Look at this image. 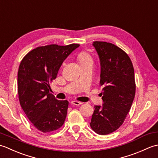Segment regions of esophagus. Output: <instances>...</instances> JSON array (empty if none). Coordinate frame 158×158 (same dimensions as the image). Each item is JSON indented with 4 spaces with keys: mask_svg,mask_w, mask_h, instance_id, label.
Masks as SVG:
<instances>
[{
    "mask_svg": "<svg viewBox=\"0 0 158 158\" xmlns=\"http://www.w3.org/2000/svg\"><path fill=\"white\" fill-rule=\"evenodd\" d=\"M72 104V105H77V106H79L82 105V102H79V101H77V100H73V101H71V102H70Z\"/></svg>",
    "mask_w": 158,
    "mask_h": 158,
    "instance_id": "obj_1",
    "label": "esophagus"
}]
</instances>
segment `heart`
<instances>
[{"label":"heart","mask_w":158,"mask_h":158,"mask_svg":"<svg viewBox=\"0 0 158 158\" xmlns=\"http://www.w3.org/2000/svg\"><path fill=\"white\" fill-rule=\"evenodd\" d=\"M77 60H78L79 64H82L88 61H92V58L88 52L83 51L78 53V55H77Z\"/></svg>","instance_id":"1"}]
</instances>
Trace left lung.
Here are the masks:
<instances>
[{
	"label": "left lung",
	"mask_w": 158,
	"mask_h": 158,
	"mask_svg": "<svg viewBox=\"0 0 158 158\" xmlns=\"http://www.w3.org/2000/svg\"><path fill=\"white\" fill-rule=\"evenodd\" d=\"M100 62V85L102 106H94L90 126L100 135L112 133L122 125L135 98V70L127 53L110 43H92Z\"/></svg>",
	"instance_id": "8db88e82"
}]
</instances>
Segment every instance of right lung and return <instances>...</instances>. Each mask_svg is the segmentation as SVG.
Segmentation results:
<instances>
[{
    "mask_svg": "<svg viewBox=\"0 0 158 158\" xmlns=\"http://www.w3.org/2000/svg\"><path fill=\"white\" fill-rule=\"evenodd\" d=\"M79 46L49 45L38 47L26 54L18 73L20 105L36 129L49 132L59 129L66 117L69 102L56 99L50 83L55 79L62 62Z\"/></svg>",
    "mask_w": 158,
    "mask_h": 158,
    "instance_id": "obj_1",
    "label": "right lung"
}]
</instances>
